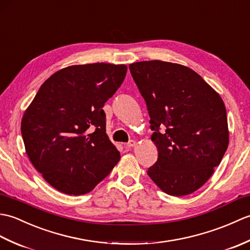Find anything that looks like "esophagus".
<instances>
[{
	"mask_svg": "<svg viewBox=\"0 0 250 250\" xmlns=\"http://www.w3.org/2000/svg\"><path fill=\"white\" fill-rule=\"evenodd\" d=\"M136 146V142L135 141H133V140H132V141H130L129 143H128V144H125V148H126V149H132V148H133V147H135Z\"/></svg>",
	"mask_w": 250,
	"mask_h": 250,
	"instance_id": "esophagus-1",
	"label": "esophagus"
}]
</instances>
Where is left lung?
I'll list each match as a JSON object with an SVG mask.
<instances>
[{"label": "left lung", "instance_id": "obj_1", "mask_svg": "<svg viewBox=\"0 0 250 250\" xmlns=\"http://www.w3.org/2000/svg\"><path fill=\"white\" fill-rule=\"evenodd\" d=\"M129 68L146 101L158 148V160L147 174L167 194L194 192L210 178L229 145L224 101L198 73L178 63L142 61Z\"/></svg>", "mask_w": 250, "mask_h": 250}]
</instances>
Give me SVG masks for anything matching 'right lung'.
Masks as SVG:
<instances>
[{
  "label": "right lung",
  "mask_w": 250,
  "mask_h": 250,
  "mask_svg": "<svg viewBox=\"0 0 250 250\" xmlns=\"http://www.w3.org/2000/svg\"><path fill=\"white\" fill-rule=\"evenodd\" d=\"M125 64L62 68L42 84L21 120L31 163L55 189L86 194L107 176L120 152L106 134L102 109L125 77Z\"/></svg>",
  "instance_id": "obj_1"
}]
</instances>
